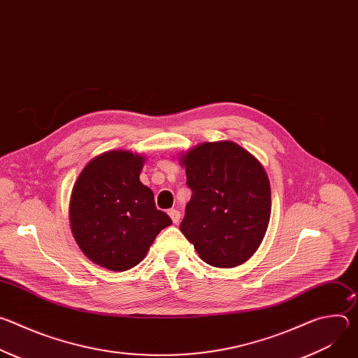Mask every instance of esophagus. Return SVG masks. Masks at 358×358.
I'll use <instances>...</instances> for the list:
<instances>
[{
    "label": "esophagus",
    "mask_w": 358,
    "mask_h": 358,
    "mask_svg": "<svg viewBox=\"0 0 358 358\" xmlns=\"http://www.w3.org/2000/svg\"><path fill=\"white\" fill-rule=\"evenodd\" d=\"M169 215H170V218L173 220V222H174V224H178L181 214H180L177 210H170V211H169Z\"/></svg>",
    "instance_id": "34e87169"
}]
</instances>
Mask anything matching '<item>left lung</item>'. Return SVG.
Returning <instances> with one entry per match:
<instances>
[{
  "mask_svg": "<svg viewBox=\"0 0 358 358\" xmlns=\"http://www.w3.org/2000/svg\"><path fill=\"white\" fill-rule=\"evenodd\" d=\"M180 160L192 191L181 232L206 264L242 265L259 248L271 220L262 164L234 141L202 143Z\"/></svg>",
  "mask_w": 358,
  "mask_h": 358,
  "instance_id": "obj_1",
  "label": "left lung"
}]
</instances>
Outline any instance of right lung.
<instances>
[{
    "label": "right lung",
    "instance_id": "right-lung-1",
    "mask_svg": "<svg viewBox=\"0 0 358 358\" xmlns=\"http://www.w3.org/2000/svg\"><path fill=\"white\" fill-rule=\"evenodd\" d=\"M144 157L130 151L103 152L86 164L72 189L73 238L92 262L110 271L140 264L160 231L173 224L141 184Z\"/></svg>",
    "mask_w": 358,
    "mask_h": 358
}]
</instances>
